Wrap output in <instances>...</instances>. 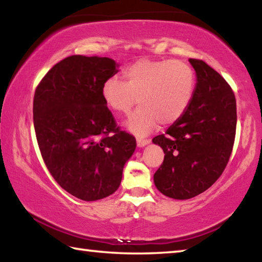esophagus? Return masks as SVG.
<instances>
[{"mask_svg": "<svg viewBox=\"0 0 262 262\" xmlns=\"http://www.w3.org/2000/svg\"><path fill=\"white\" fill-rule=\"evenodd\" d=\"M136 143H137V147H139V148H143V147H145V145L149 144V141L143 140V139H137Z\"/></svg>", "mask_w": 262, "mask_h": 262, "instance_id": "1", "label": "esophagus"}]
</instances>
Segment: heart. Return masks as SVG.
Instances as JSON below:
<instances>
[{
  "label": "heart",
  "mask_w": 262,
  "mask_h": 262,
  "mask_svg": "<svg viewBox=\"0 0 262 262\" xmlns=\"http://www.w3.org/2000/svg\"><path fill=\"white\" fill-rule=\"evenodd\" d=\"M126 82L117 76L106 79L101 89L105 103L117 113H129L126 126L136 135H147L158 122L168 126L187 111L195 90V73L180 60L140 59L123 70Z\"/></svg>",
  "instance_id": "b5f03b06"
}]
</instances>
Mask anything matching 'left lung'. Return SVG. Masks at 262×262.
<instances>
[{
	"label": "left lung",
	"mask_w": 262,
	"mask_h": 262,
	"mask_svg": "<svg viewBox=\"0 0 262 262\" xmlns=\"http://www.w3.org/2000/svg\"><path fill=\"white\" fill-rule=\"evenodd\" d=\"M196 74L193 99L178 121L152 142L164 161L154 174L159 192L187 200L207 190L231 156L237 125L236 98L225 79L202 60L189 59Z\"/></svg>",
	"instance_id": "1"
}]
</instances>
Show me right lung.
<instances>
[{
  "mask_svg": "<svg viewBox=\"0 0 262 262\" xmlns=\"http://www.w3.org/2000/svg\"><path fill=\"white\" fill-rule=\"evenodd\" d=\"M119 64L110 57L72 55L35 89L33 125L43 162L62 188L96 201L120 186L136 140L117 126L101 94Z\"/></svg>",
  "mask_w": 262,
  "mask_h": 262,
  "instance_id": "1",
  "label": "right lung"
}]
</instances>
